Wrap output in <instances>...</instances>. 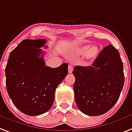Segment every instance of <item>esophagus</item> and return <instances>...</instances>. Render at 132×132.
<instances>
[{
    "instance_id": "esophagus-1",
    "label": "esophagus",
    "mask_w": 132,
    "mask_h": 132,
    "mask_svg": "<svg viewBox=\"0 0 132 132\" xmlns=\"http://www.w3.org/2000/svg\"><path fill=\"white\" fill-rule=\"evenodd\" d=\"M68 73H72V72H73V66H72V65H69V66H68Z\"/></svg>"
}]
</instances>
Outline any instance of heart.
<instances>
[{
	"instance_id": "1",
	"label": "heart",
	"mask_w": 132,
	"mask_h": 132,
	"mask_svg": "<svg viewBox=\"0 0 132 132\" xmlns=\"http://www.w3.org/2000/svg\"><path fill=\"white\" fill-rule=\"evenodd\" d=\"M99 51L98 47L96 46H92L91 47L89 48L88 46H86L82 47L80 50V52L82 53H86V56L89 58H92V57H95L97 55Z\"/></svg>"
}]
</instances>
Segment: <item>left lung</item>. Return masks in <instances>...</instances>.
<instances>
[{"mask_svg": "<svg viewBox=\"0 0 132 132\" xmlns=\"http://www.w3.org/2000/svg\"><path fill=\"white\" fill-rule=\"evenodd\" d=\"M73 73L75 102L82 113L102 115L114 106L122 90L125 76L120 53L112 45L100 53L92 66H76Z\"/></svg>", "mask_w": 132, "mask_h": 132, "instance_id": "8db88e82", "label": "left lung"}]
</instances>
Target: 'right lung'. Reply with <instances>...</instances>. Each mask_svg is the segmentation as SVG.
Segmentation results:
<instances>
[{
  "mask_svg": "<svg viewBox=\"0 0 132 132\" xmlns=\"http://www.w3.org/2000/svg\"><path fill=\"white\" fill-rule=\"evenodd\" d=\"M46 42V39L22 41L10 53L5 67L8 95L26 115L47 112L54 102L56 88L68 73L67 63L54 68L46 66L44 52L40 48Z\"/></svg>",
  "mask_w": 132,
  "mask_h": 132,
  "instance_id": "add662e5",
  "label": "right lung"
}]
</instances>
